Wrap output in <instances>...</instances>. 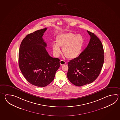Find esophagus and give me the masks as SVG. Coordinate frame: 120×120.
<instances>
[{
    "instance_id": "esophagus-1",
    "label": "esophagus",
    "mask_w": 120,
    "mask_h": 120,
    "mask_svg": "<svg viewBox=\"0 0 120 120\" xmlns=\"http://www.w3.org/2000/svg\"><path fill=\"white\" fill-rule=\"evenodd\" d=\"M60 64H61V65H63V64H66V62L64 61V60H61L60 61Z\"/></svg>"
}]
</instances>
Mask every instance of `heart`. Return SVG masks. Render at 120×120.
Instances as JSON below:
<instances>
[{"label": "heart", "instance_id": "b5f03b06", "mask_svg": "<svg viewBox=\"0 0 120 120\" xmlns=\"http://www.w3.org/2000/svg\"><path fill=\"white\" fill-rule=\"evenodd\" d=\"M56 44L52 46V50L56 56L61 54L60 47L62 48L64 56L69 59L77 57L81 53L84 44V39L80 34L72 33L59 34L56 38Z\"/></svg>", "mask_w": 120, "mask_h": 120}]
</instances>
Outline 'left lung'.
I'll list each match as a JSON object with an SVG mask.
<instances>
[{
	"label": "left lung",
	"instance_id": "1",
	"mask_svg": "<svg viewBox=\"0 0 120 120\" xmlns=\"http://www.w3.org/2000/svg\"><path fill=\"white\" fill-rule=\"evenodd\" d=\"M90 38L88 45L78 57L68 63L67 77L75 86L92 82L98 78L104 62L103 44L94 33L87 31Z\"/></svg>",
	"mask_w": 120,
	"mask_h": 120
}]
</instances>
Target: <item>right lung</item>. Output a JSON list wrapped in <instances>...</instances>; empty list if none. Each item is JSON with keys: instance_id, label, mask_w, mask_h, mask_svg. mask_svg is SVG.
<instances>
[{"instance_id": "1", "label": "right lung", "mask_w": 120, "mask_h": 120, "mask_svg": "<svg viewBox=\"0 0 120 120\" xmlns=\"http://www.w3.org/2000/svg\"><path fill=\"white\" fill-rule=\"evenodd\" d=\"M47 28L27 35L22 40L19 51V66L25 78L39 87L48 85L54 79L60 66V59L49 55L47 43L42 36Z\"/></svg>"}]
</instances>
